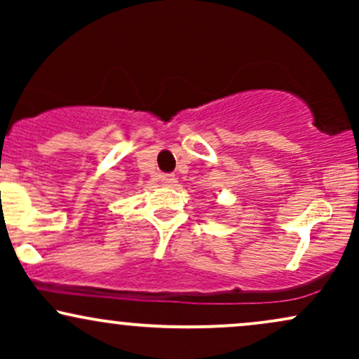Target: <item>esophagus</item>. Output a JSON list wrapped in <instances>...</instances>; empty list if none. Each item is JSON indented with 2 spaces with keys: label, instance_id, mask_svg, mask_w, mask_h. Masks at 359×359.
<instances>
[{
  "label": "esophagus",
  "instance_id": "esophagus-1",
  "mask_svg": "<svg viewBox=\"0 0 359 359\" xmlns=\"http://www.w3.org/2000/svg\"><path fill=\"white\" fill-rule=\"evenodd\" d=\"M175 182H177V179L172 174L162 175V184L163 185H175Z\"/></svg>",
  "mask_w": 359,
  "mask_h": 359
}]
</instances>
